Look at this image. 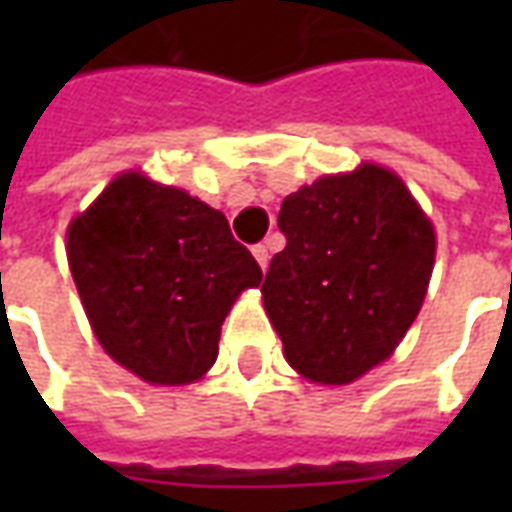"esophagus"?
<instances>
[{"instance_id":"1","label":"esophagus","mask_w":512,"mask_h":512,"mask_svg":"<svg viewBox=\"0 0 512 512\" xmlns=\"http://www.w3.org/2000/svg\"><path fill=\"white\" fill-rule=\"evenodd\" d=\"M252 255H255V260H257V263H260V268L266 271V268H268V260H271V255H268V246H266V244L252 246Z\"/></svg>"}]
</instances>
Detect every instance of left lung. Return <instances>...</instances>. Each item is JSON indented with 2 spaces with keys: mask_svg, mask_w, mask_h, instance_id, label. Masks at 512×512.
Here are the masks:
<instances>
[{
  "mask_svg": "<svg viewBox=\"0 0 512 512\" xmlns=\"http://www.w3.org/2000/svg\"><path fill=\"white\" fill-rule=\"evenodd\" d=\"M288 244L271 257L263 304L290 367L351 384L392 356L428 293L436 233L395 172L362 164L282 202Z\"/></svg>",
  "mask_w": 512,
  "mask_h": 512,
  "instance_id": "8db88e82",
  "label": "left lung"
}]
</instances>
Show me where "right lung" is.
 Segmentation results:
<instances>
[{
  "instance_id": "obj_1",
  "label": "right lung",
  "mask_w": 512,
  "mask_h": 512,
  "mask_svg": "<svg viewBox=\"0 0 512 512\" xmlns=\"http://www.w3.org/2000/svg\"><path fill=\"white\" fill-rule=\"evenodd\" d=\"M68 266L106 354L161 386L211 370L233 301L263 279L224 213L139 172L73 219Z\"/></svg>"
}]
</instances>
